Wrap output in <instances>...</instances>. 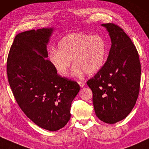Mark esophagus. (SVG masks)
I'll return each mask as SVG.
<instances>
[{
  "mask_svg": "<svg viewBox=\"0 0 149 149\" xmlns=\"http://www.w3.org/2000/svg\"><path fill=\"white\" fill-rule=\"evenodd\" d=\"M78 84H79V86H80V87H84L85 86V83L84 82V81H78Z\"/></svg>",
  "mask_w": 149,
  "mask_h": 149,
  "instance_id": "34e87169",
  "label": "esophagus"
}]
</instances>
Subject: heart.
I'll return each instance as SVG.
<instances>
[{
    "label": "heart",
    "mask_w": 149,
    "mask_h": 149,
    "mask_svg": "<svg viewBox=\"0 0 149 149\" xmlns=\"http://www.w3.org/2000/svg\"><path fill=\"white\" fill-rule=\"evenodd\" d=\"M108 46L101 35L82 32L67 34L58 41L57 50L50 51L49 59L61 76L68 77L72 61L75 65L73 74L92 75L104 65Z\"/></svg>",
    "instance_id": "b5f03b06"
}]
</instances>
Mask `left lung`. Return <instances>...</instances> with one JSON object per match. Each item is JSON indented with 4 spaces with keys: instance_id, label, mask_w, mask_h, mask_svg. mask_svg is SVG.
I'll return each mask as SVG.
<instances>
[{
    "instance_id": "1",
    "label": "left lung",
    "mask_w": 149,
    "mask_h": 149,
    "mask_svg": "<svg viewBox=\"0 0 149 149\" xmlns=\"http://www.w3.org/2000/svg\"><path fill=\"white\" fill-rule=\"evenodd\" d=\"M102 26L109 33L111 47L103 67L87 84L93 91L96 116L112 124L125 119L135 105L141 65L136 48L123 29L112 23Z\"/></svg>"
}]
</instances>
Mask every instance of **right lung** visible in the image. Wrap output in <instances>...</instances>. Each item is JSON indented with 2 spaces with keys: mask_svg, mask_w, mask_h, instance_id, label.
I'll list each match as a JSON object with an SVG mask.
<instances>
[{
  "mask_svg": "<svg viewBox=\"0 0 149 149\" xmlns=\"http://www.w3.org/2000/svg\"><path fill=\"white\" fill-rule=\"evenodd\" d=\"M53 28L18 33L7 62L8 81L21 109L33 123L49 131L63 127L71 117V105L80 87L57 74L47 59V45Z\"/></svg>",
  "mask_w": 149,
  "mask_h": 149,
  "instance_id": "1",
  "label": "right lung"
}]
</instances>
